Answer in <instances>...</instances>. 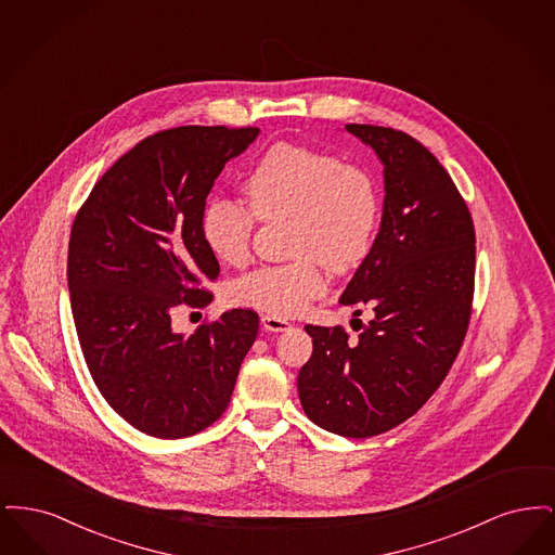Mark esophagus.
<instances>
[{"label":"esophagus","instance_id":"34e87169","mask_svg":"<svg viewBox=\"0 0 555 555\" xmlns=\"http://www.w3.org/2000/svg\"><path fill=\"white\" fill-rule=\"evenodd\" d=\"M262 326H264L266 331H270V333H283V331L289 328L291 324L285 318L266 314V317H262Z\"/></svg>","mask_w":555,"mask_h":555}]
</instances>
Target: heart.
Masks as SVG:
<instances>
[{
	"instance_id": "obj_1",
	"label": "heart",
	"mask_w": 555,
	"mask_h": 555,
	"mask_svg": "<svg viewBox=\"0 0 555 555\" xmlns=\"http://www.w3.org/2000/svg\"><path fill=\"white\" fill-rule=\"evenodd\" d=\"M247 204L211 197L204 235L214 256L241 264L249 256L256 216L291 218L287 264L262 266L235 285L238 304L272 317H297L328 287L324 264L345 272L369 256L380 218L372 172L331 154L279 143L243 179Z\"/></svg>"
}]
</instances>
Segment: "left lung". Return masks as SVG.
<instances>
[{
  "label": "left lung",
  "instance_id": "obj_1",
  "mask_svg": "<svg viewBox=\"0 0 555 555\" xmlns=\"http://www.w3.org/2000/svg\"><path fill=\"white\" fill-rule=\"evenodd\" d=\"M345 129L374 150L385 179L378 235L339 297L372 320L353 318L358 337L308 324L314 349L297 391L320 428L366 439L414 416L448 376L470 320L476 238L448 170L414 137Z\"/></svg>",
  "mask_w": 555,
  "mask_h": 555
}]
</instances>
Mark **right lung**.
I'll return each mask as SVG.
<instances>
[{
	"label": "right lung",
	"mask_w": 555,
	"mask_h": 555,
	"mask_svg": "<svg viewBox=\"0 0 555 555\" xmlns=\"http://www.w3.org/2000/svg\"><path fill=\"white\" fill-rule=\"evenodd\" d=\"M260 129L179 127L118 159L82 204L68 245L80 349L109 408L158 439L191 437L227 410L260 318L229 310L195 333L172 310L204 308L218 260L204 235L206 197Z\"/></svg>",
	"instance_id": "1"
}]
</instances>
